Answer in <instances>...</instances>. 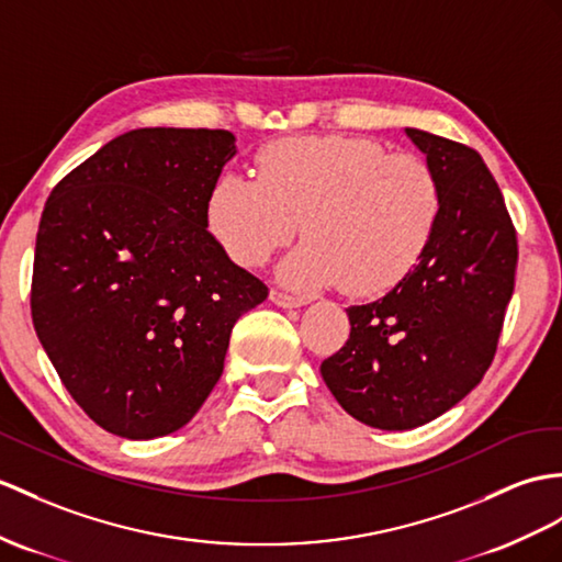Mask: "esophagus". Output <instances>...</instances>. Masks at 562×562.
Listing matches in <instances>:
<instances>
[{
	"instance_id": "34e87169",
	"label": "esophagus",
	"mask_w": 562,
	"mask_h": 562,
	"mask_svg": "<svg viewBox=\"0 0 562 562\" xmlns=\"http://www.w3.org/2000/svg\"><path fill=\"white\" fill-rule=\"evenodd\" d=\"M269 297H271L273 305H279V307H283V310H293V307L307 305V297L291 295V293H285V291H271Z\"/></svg>"
}]
</instances>
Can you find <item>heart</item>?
I'll list each match as a JSON object with an SVG mask.
<instances>
[{
    "label": "heart",
    "mask_w": 562,
    "mask_h": 562,
    "mask_svg": "<svg viewBox=\"0 0 562 562\" xmlns=\"http://www.w3.org/2000/svg\"><path fill=\"white\" fill-rule=\"evenodd\" d=\"M436 212L427 161L346 135L271 143L257 157V181L224 173L207 200L214 236L243 267H262L300 226L307 238L279 267L300 291L386 289L422 252Z\"/></svg>",
    "instance_id": "obj_1"
}]
</instances>
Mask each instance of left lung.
Instances as JSON below:
<instances>
[{"label":"left lung","instance_id":"8db88e82","mask_svg":"<svg viewBox=\"0 0 562 562\" xmlns=\"http://www.w3.org/2000/svg\"><path fill=\"white\" fill-rule=\"evenodd\" d=\"M405 135L439 183L431 234L384 297L346 310L350 338L319 367L340 407L384 431L441 417L482 381L517 269L515 226L476 149L419 128Z\"/></svg>","mask_w":562,"mask_h":562}]
</instances>
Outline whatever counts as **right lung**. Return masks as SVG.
<instances>
[{
	"instance_id": "1",
	"label": "right lung",
	"mask_w": 562,
	"mask_h": 562,
	"mask_svg": "<svg viewBox=\"0 0 562 562\" xmlns=\"http://www.w3.org/2000/svg\"><path fill=\"white\" fill-rule=\"evenodd\" d=\"M236 153L228 131H128L45 204L35 331L71 398L121 439L186 427L224 372L231 328L269 295L207 231Z\"/></svg>"
}]
</instances>
